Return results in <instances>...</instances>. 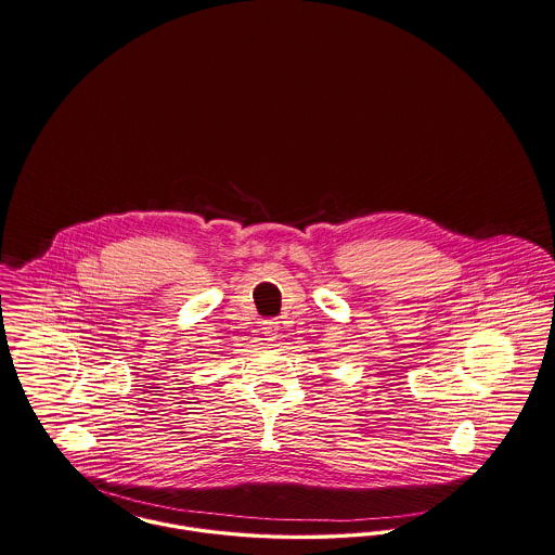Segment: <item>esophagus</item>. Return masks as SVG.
I'll use <instances>...</instances> for the list:
<instances>
[{
  "instance_id": "esophagus-1",
  "label": "esophagus",
  "mask_w": 555,
  "mask_h": 555,
  "mask_svg": "<svg viewBox=\"0 0 555 555\" xmlns=\"http://www.w3.org/2000/svg\"><path fill=\"white\" fill-rule=\"evenodd\" d=\"M262 336H264V340H267V343H275V340H278V336H280V326H278V322L267 320V322L262 324Z\"/></svg>"
}]
</instances>
